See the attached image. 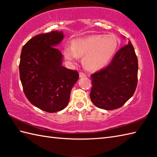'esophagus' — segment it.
Returning <instances> with one entry per match:
<instances>
[{"mask_svg":"<svg viewBox=\"0 0 157 157\" xmlns=\"http://www.w3.org/2000/svg\"><path fill=\"white\" fill-rule=\"evenodd\" d=\"M79 74V77H80V78H84V77H86L85 73H82V72H80Z\"/></svg>","mask_w":157,"mask_h":157,"instance_id":"obj_1","label":"esophagus"}]
</instances>
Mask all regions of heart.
<instances>
[{"instance_id":"b5f03b06","label":"heart","mask_w":157,"mask_h":157,"mask_svg":"<svg viewBox=\"0 0 157 157\" xmlns=\"http://www.w3.org/2000/svg\"><path fill=\"white\" fill-rule=\"evenodd\" d=\"M117 46L118 40L114 36L94 34L73 40L71 46H67L63 50V55L67 60L73 63L84 56V67L88 71H96L109 64Z\"/></svg>"}]
</instances>
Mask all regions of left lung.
<instances>
[{
	"mask_svg": "<svg viewBox=\"0 0 157 157\" xmlns=\"http://www.w3.org/2000/svg\"><path fill=\"white\" fill-rule=\"evenodd\" d=\"M138 63L130 41L119 50L111 63L91 75V101L105 110L120 108L132 97L138 83Z\"/></svg>",
	"mask_w": 157,
	"mask_h": 157,
	"instance_id": "1",
	"label": "left lung"
}]
</instances>
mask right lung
Wrapping results in <instances>:
<instances>
[{
	"mask_svg": "<svg viewBox=\"0 0 157 157\" xmlns=\"http://www.w3.org/2000/svg\"><path fill=\"white\" fill-rule=\"evenodd\" d=\"M63 31L36 36L23 46L19 75L25 95L33 105L48 113L64 109L69 101L79 73L62 65L63 55L56 48Z\"/></svg>",
	"mask_w": 157,
	"mask_h": 157,
	"instance_id": "add662e5",
	"label": "right lung"
}]
</instances>
